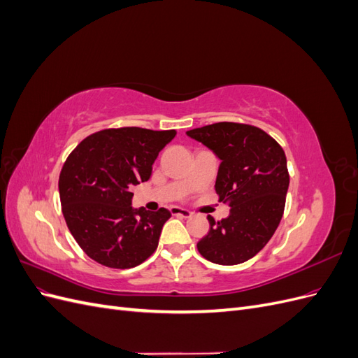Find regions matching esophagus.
<instances>
[{
  "instance_id": "1",
  "label": "esophagus",
  "mask_w": 358,
  "mask_h": 358,
  "mask_svg": "<svg viewBox=\"0 0 358 358\" xmlns=\"http://www.w3.org/2000/svg\"><path fill=\"white\" fill-rule=\"evenodd\" d=\"M170 212H171V215H175V216H182V218H188V216H191V212L188 209L179 208V206H171Z\"/></svg>"
}]
</instances>
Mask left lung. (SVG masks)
I'll return each instance as SVG.
<instances>
[{
	"label": "left lung",
	"mask_w": 358,
	"mask_h": 358,
	"mask_svg": "<svg viewBox=\"0 0 358 358\" xmlns=\"http://www.w3.org/2000/svg\"><path fill=\"white\" fill-rule=\"evenodd\" d=\"M187 136L220 158L215 191L230 203V215L215 222L199 241V252L209 262L234 266L257 255L276 231L289 185L284 149L263 129L218 122L194 128Z\"/></svg>",
	"instance_id": "1"
}]
</instances>
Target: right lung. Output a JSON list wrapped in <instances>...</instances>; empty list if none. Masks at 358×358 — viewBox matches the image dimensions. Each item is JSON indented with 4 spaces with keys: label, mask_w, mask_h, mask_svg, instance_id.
Returning a JSON list of instances; mask_svg holds the SVG:
<instances>
[{
    "label": "right lung",
    "mask_w": 358,
    "mask_h": 358,
    "mask_svg": "<svg viewBox=\"0 0 358 358\" xmlns=\"http://www.w3.org/2000/svg\"><path fill=\"white\" fill-rule=\"evenodd\" d=\"M175 129H103L78 145L59 175L69 230L85 254L107 267L131 268L155 252L171 213L133 208L131 188L149 180Z\"/></svg>",
    "instance_id": "right-lung-1"
}]
</instances>
